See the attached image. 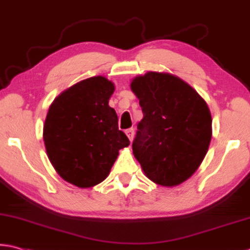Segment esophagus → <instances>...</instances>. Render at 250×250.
<instances>
[{
    "instance_id": "1",
    "label": "esophagus",
    "mask_w": 250,
    "mask_h": 250,
    "mask_svg": "<svg viewBox=\"0 0 250 250\" xmlns=\"http://www.w3.org/2000/svg\"><path fill=\"white\" fill-rule=\"evenodd\" d=\"M125 134L126 136H128V138H129V140L132 142V140H133V138H134V129H128L125 131Z\"/></svg>"
}]
</instances>
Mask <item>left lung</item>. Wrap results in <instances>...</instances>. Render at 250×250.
Masks as SVG:
<instances>
[{
    "label": "left lung",
    "instance_id": "1",
    "mask_svg": "<svg viewBox=\"0 0 250 250\" xmlns=\"http://www.w3.org/2000/svg\"><path fill=\"white\" fill-rule=\"evenodd\" d=\"M131 90L144 119L132 142L145 175L165 187L180 185L204 160L211 140V114L206 101L180 78L148 72Z\"/></svg>",
    "mask_w": 250,
    "mask_h": 250
}]
</instances>
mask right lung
<instances>
[{"label":"right lung","instance_id":"add662e5","mask_svg":"<svg viewBox=\"0 0 250 250\" xmlns=\"http://www.w3.org/2000/svg\"><path fill=\"white\" fill-rule=\"evenodd\" d=\"M113 83L85 79L54 99L46 114L43 140L59 175L77 187H93L108 177L119 150L130 145L109 105Z\"/></svg>","mask_w":250,"mask_h":250}]
</instances>
